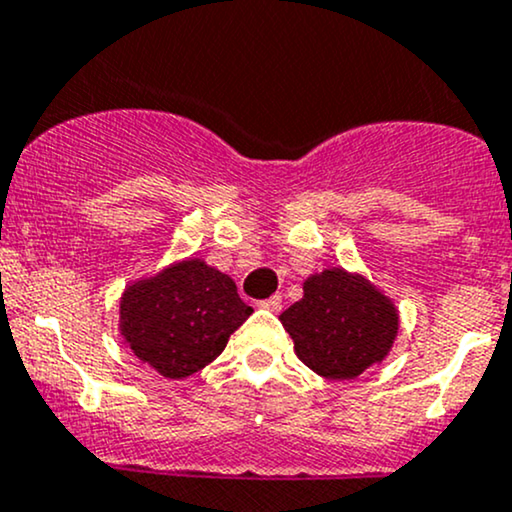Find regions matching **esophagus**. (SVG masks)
I'll return each instance as SVG.
<instances>
[{"label":"esophagus","instance_id":"obj_1","mask_svg":"<svg viewBox=\"0 0 512 512\" xmlns=\"http://www.w3.org/2000/svg\"><path fill=\"white\" fill-rule=\"evenodd\" d=\"M262 307V310H269V312H279L281 310V295H272V298H267V300H260V303H257Z\"/></svg>","mask_w":512,"mask_h":512}]
</instances>
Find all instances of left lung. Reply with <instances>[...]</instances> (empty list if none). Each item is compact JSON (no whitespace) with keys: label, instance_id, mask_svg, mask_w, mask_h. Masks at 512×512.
Returning a JSON list of instances; mask_svg holds the SVG:
<instances>
[{"label":"left lung","instance_id":"obj_1","mask_svg":"<svg viewBox=\"0 0 512 512\" xmlns=\"http://www.w3.org/2000/svg\"><path fill=\"white\" fill-rule=\"evenodd\" d=\"M281 315L295 355L326 379H355L381 362L398 334L396 307L362 276L326 269Z\"/></svg>","mask_w":512,"mask_h":512}]
</instances>
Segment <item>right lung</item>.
Returning a JSON list of instances; mask_svg holds the SVG:
<instances>
[{
  "label": "right lung",
  "instance_id": "1",
  "mask_svg": "<svg viewBox=\"0 0 512 512\" xmlns=\"http://www.w3.org/2000/svg\"><path fill=\"white\" fill-rule=\"evenodd\" d=\"M250 315L233 279L202 260H186L126 288L121 336L162 377L183 379L221 355Z\"/></svg>",
  "mask_w": 512,
  "mask_h": 512
}]
</instances>
